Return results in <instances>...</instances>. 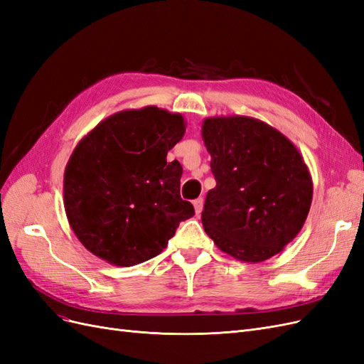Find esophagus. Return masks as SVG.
Wrapping results in <instances>:
<instances>
[{
	"instance_id": "esophagus-1",
	"label": "esophagus",
	"mask_w": 364,
	"mask_h": 364,
	"mask_svg": "<svg viewBox=\"0 0 364 364\" xmlns=\"http://www.w3.org/2000/svg\"><path fill=\"white\" fill-rule=\"evenodd\" d=\"M193 205H194V209H196V214H200L202 209H203V199H202V197H200V199H196L193 202Z\"/></svg>"
}]
</instances>
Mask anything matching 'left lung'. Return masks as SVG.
Segmentation results:
<instances>
[{
	"label": "left lung",
	"mask_w": 364,
	"mask_h": 364,
	"mask_svg": "<svg viewBox=\"0 0 364 364\" xmlns=\"http://www.w3.org/2000/svg\"><path fill=\"white\" fill-rule=\"evenodd\" d=\"M202 136L217 182L203 206L205 232L240 261L277 255L299 234L311 206L313 182L301 153L250 117L206 118Z\"/></svg>",
	"instance_id": "1"
}]
</instances>
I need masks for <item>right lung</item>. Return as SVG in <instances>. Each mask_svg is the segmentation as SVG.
<instances>
[{"label": "right lung", "instance_id": "1", "mask_svg": "<svg viewBox=\"0 0 364 364\" xmlns=\"http://www.w3.org/2000/svg\"><path fill=\"white\" fill-rule=\"evenodd\" d=\"M183 134L181 114L147 106L111 115L77 144L63 176L65 213L95 257L119 267L155 258L194 215L181 199V164L167 162Z\"/></svg>", "mask_w": 364, "mask_h": 364}]
</instances>
